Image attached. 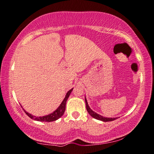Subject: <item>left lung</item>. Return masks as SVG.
Here are the masks:
<instances>
[{"label":"left lung","instance_id":"8db88e82","mask_svg":"<svg viewBox=\"0 0 154 154\" xmlns=\"http://www.w3.org/2000/svg\"><path fill=\"white\" fill-rule=\"evenodd\" d=\"M85 104H86V109H87L88 113H89V114L91 116L92 118H94V119L100 120V121H102L104 122L112 121L117 119V118H105L104 116H102L98 114V113L94 112V111H92V109L90 108L89 105H88V102H87V100H86V98H85Z\"/></svg>","mask_w":154,"mask_h":154}]
</instances>
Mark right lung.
I'll use <instances>...</instances> for the list:
<instances>
[{
  "mask_svg": "<svg viewBox=\"0 0 154 154\" xmlns=\"http://www.w3.org/2000/svg\"><path fill=\"white\" fill-rule=\"evenodd\" d=\"M72 90H73V88L69 90V91L67 92V93L66 94V96H65L64 100L62 101V103H61L60 106H59L53 113H50V114H48L47 116H44L38 117V116H34L31 115V113H29L27 112V111H25L24 109H23V110L24 111V112L26 113V114L29 117H30L31 119L35 120V121H42V122H51V121H56V120L60 119V117H62L63 114H64V113L65 111V108H66V101H67V100H68L69 97V95H70L71 92H72Z\"/></svg>",
  "mask_w": 154,
  "mask_h": 154,
  "instance_id": "add662e5",
  "label": "right lung"
}]
</instances>
